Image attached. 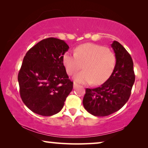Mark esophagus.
Segmentation results:
<instances>
[{
  "mask_svg": "<svg viewBox=\"0 0 148 148\" xmlns=\"http://www.w3.org/2000/svg\"><path fill=\"white\" fill-rule=\"evenodd\" d=\"M77 86H78V85H77L76 83H74V84H73V88L74 89H76Z\"/></svg>",
  "mask_w": 148,
  "mask_h": 148,
  "instance_id": "obj_1",
  "label": "esophagus"
}]
</instances>
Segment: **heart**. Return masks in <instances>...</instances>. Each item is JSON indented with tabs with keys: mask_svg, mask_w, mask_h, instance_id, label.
<instances>
[{
	"mask_svg": "<svg viewBox=\"0 0 148 148\" xmlns=\"http://www.w3.org/2000/svg\"><path fill=\"white\" fill-rule=\"evenodd\" d=\"M62 63L71 76L78 72L84 64L85 71L75 75L74 81L98 86L111 77L116 66V57L106 47L87 43L77 46L76 53L66 51L62 56Z\"/></svg>",
	"mask_w": 148,
	"mask_h": 148,
	"instance_id": "b5f03b06",
	"label": "heart"
}]
</instances>
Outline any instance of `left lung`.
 Returning a JSON list of instances; mask_svg holds the SVG:
<instances>
[{
    "mask_svg": "<svg viewBox=\"0 0 148 148\" xmlns=\"http://www.w3.org/2000/svg\"><path fill=\"white\" fill-rule=\"evenodd\" d=\"M116 66L113 74L101 87L86 89L83 105L95 116H107L118 111L128 101L134 83L133 62L131 56L117 41L111 44Z\"/></svg>",
    "mask_w": 148,
    "mask_h": 148,
    "instance_id": "left-lung-1",
    "label": "left lung"
}]
</instances>
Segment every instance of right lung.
Instances as JSON below:
<instances>
[{
    "mask_svg": "<svg viewBox=\"0 0 148 148\" xmlns=\"http://www.w3.org/2000/svg\"><path fill=\"white\" fill-rule=\"evenodd\" d=\"M69 47L64 40L46 38L30 49L18 74L20 96L29 109L51 116L59 112L73 88L62 63Z\"/></svg>",
    "mask_w": 148,
    "mask_h": 148,
    "instance_id": "right-lung-1",
    "label": "right lung"
}]
</instances>
